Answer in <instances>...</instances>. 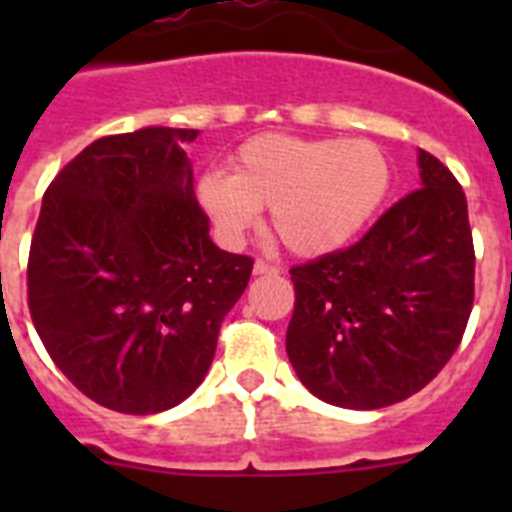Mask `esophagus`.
Segmentation results:
<instances>
[{"label":"esophagus","mask_w":512,"mask_h":512,"mask_svg":"<svg viewBox=\"0 0 512 512\" xmlns=\"http://www.w3.org/2000/svg\"><path fill=\"white\" fill-rule=\"evenodd\" d=\"M253 274H277V266H271L264 259H256L253 261Z\"/></svg>","instance_id":"esophagus-1"}]
</instances>
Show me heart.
I'll list each match as a JSON object with an SVG mask.
<instances>
[{"label": "heart", "mask_w": 512, "mask_h": 512, "mask_svg": "<svg viewBox=\"0 0 512 512\" xmlns=\"http://www.w3.org/2000/svg\"><path fill=\"white\" fill-rule=\"evenodd\" d=\"M392 187L390 158L372 140L253 135L230 171L200 176L197 200L228 243H238L271 207V233L302 259L351 243Z\"/></svg>", "instance_id": "b5f03b06"}]
</instances>
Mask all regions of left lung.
<instances>
[{"label": "left lung", "instance_id": "obj_1", "mask_svg": "<svg viewBox=\"0 0 512 512\" xmlns=\"http://www.w3.org/2000/svg\"><path fill=\"white\" fill-rule=\"evenodd\" d=\"M420 189L343 251L292 266L287 356L307 390L351 410L408 400L459 348L474 302L467 197L418 153Z\"/></svg>", "mask_w": 512, "mask_h": 512}]
</instances>
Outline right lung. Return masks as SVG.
Masks as SVG:
<instances>
[{
    "mask_svg": "<svg viewBox=\"0 0 512 512\" xmlns=\"http://www.w3.org/2000/svg\"><path fill=\"white\" fill-rule=\"evenodd\" d=\"M200 130L94 140L45 189L27 307L45 351L104 408L151 415L205 379L253 259L220 251L184 146Z\"/></svg>",
    "mask_w": 512,
    "mask_h": 512,
    "instance_id": "1",
    "label": "right lung"
}]
</instances>
